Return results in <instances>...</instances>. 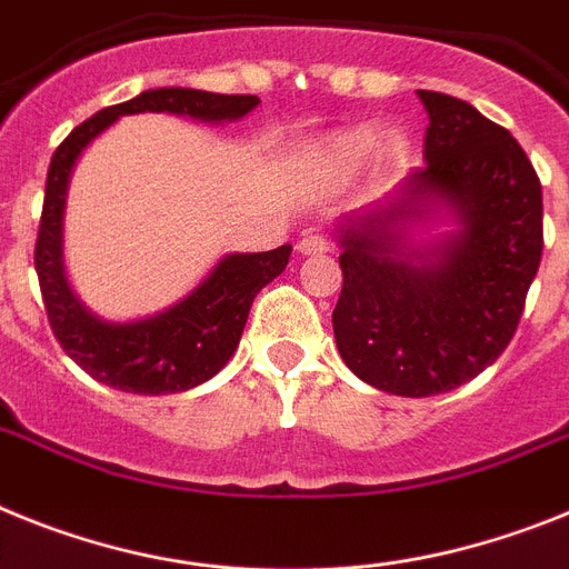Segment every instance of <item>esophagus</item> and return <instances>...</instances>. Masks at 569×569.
I'll return each mask as SVG.
<instances>
[{
    "mask_svg": "<svg viewBox=\"0 0 569 569\" xmlns=\"http://www.w3.org/2000/svg\"><path fill=\"white\" fill-rule=\"evenodd\" d=\"M300 254H326L329 251V243H326L320 234H306L298 243Z\"/></svg>",
    "mask_w": 569,
    "mask_h": 569,
    "instance_id": "34e87169",
    "label": "esophagus"
}]
</instances>
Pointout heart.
Masks as SVG:
<instances>
[{"instance_id": "obj_1", "label": "heart", "mask_w": 569, "mask_h": 569, "mask_svg": "<svg viewBox=\"0 0 569 569\" xmlns=\"http://www.w3.org/2000/svg\"><path fill=\"white\" fill-rule=\"evenodd\" d=\"M378 146L380 131L375 126H358L346 128V131H335V134L323 137V140L315 146V166H318L326 177L346 180V177L358 174L360 168L372 160Z\"/></svg>"}]
</instances>
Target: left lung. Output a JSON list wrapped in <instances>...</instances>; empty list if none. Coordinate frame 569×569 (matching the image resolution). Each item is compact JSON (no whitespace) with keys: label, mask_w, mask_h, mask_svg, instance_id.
<instances>
[{"label":"left lung","mask_w":569,"mask_h":569,"mask_svg":"<svg viewBox=\"0 0 569 569\" xmlns=\"http://www.w3.org/2000/svg\"><path fill=\"white\" fill-rule=\"evenodd\" d=\"M418 97L427 162L335 226L338 352L363 383L403 398L449 392L496 363L545 249L541 182L510 131L449 93Z\"/></svg>","instance_id":"1"}]
</instances>
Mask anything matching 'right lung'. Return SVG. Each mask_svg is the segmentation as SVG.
<instances>
[{"mask_svg": "<svg viewBox=\"0 0 569 569\" xmlns=\"http://www.w3.org/2000/svg\"><path fill=\"white\" fill-rule=\"evenodd\" d=\"M260 106L251 93H211L194 88H151L134 100L102 108L77 126L53 151L46 182V206L39 223L37 263L39 289L59 346L93 380L120 392L171 395L194 389L214 378L234 355L249 320L257 291L286 269L291 246L240 254L231 251L194 289L168 309L137 320H106L73 295L62 251L68 186L79 157L97 137L128 113H177L197 122L243 120Z\"/></svg>", "mask_w": 569, "mask_h": 569, "instance_id": "obj_1", "label": "right lung"}]
</instances>
